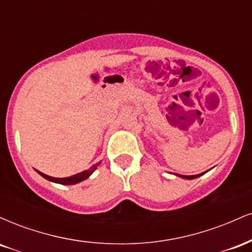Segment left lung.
Masks as SVG:
<instances>
[{"label":"left lung","mask_w":252,"mask_h":252,"mask_svg":"<svg viewBox=\"0 0 252 252\" xmlns=\"http://www.w3.org/2000/svg\"><path fill=\"white\" fill-rule=\"evenodd\" d=\"M206 172L201 173V174H196V175H181V174H176V173H174V175L179 176V178H182V179H187V180H193V179H196L199 178V176H201L202 174H205Z\"/></svg>","instance_id":"obj_1"}]
</instances>
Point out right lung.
Here are the masks:
<instances>
[{"label": "right lung", "mask_w": 252, "mask_h": 252, "mask_svg": "<svg viewBox=\"0 0 252 252\" xmlns=\"http://www.w3.org/2000/svg\"><path fill=\"white\" fill-rule=\"evenodd\" d=\"M99 164H100V162H97L96 164H94V166L90 167L89 169L84 170V172H82V173H78V174L68 176V178H53V176L43 174V173L40 172V170H36V169L35 170L42 176V178H45L46 180H48V181L56 182V184H60V185H76V184H78V182L86 180V179H88L89 176L97 169V167L99 166Z\"/></svg>", "instance_id": "obj_1"}]
</instances>
